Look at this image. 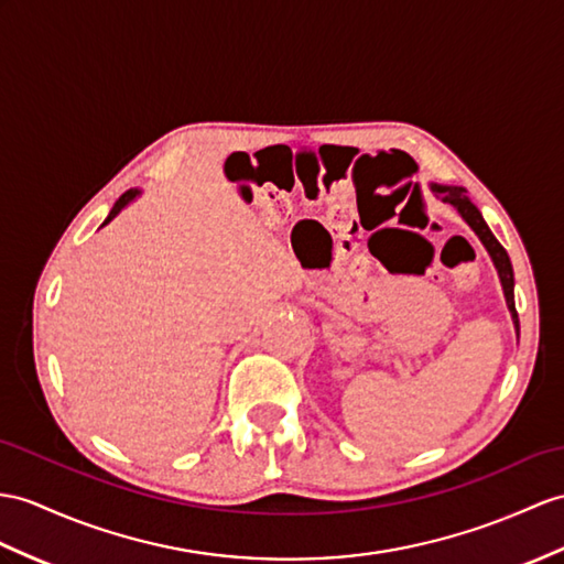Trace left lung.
I'll return each mask as SVG.
<instances>
[{"label": "left lung", "mask_w": 564, "mask_h": 564, "mask_svg": "<svg viewBox=\"0 0 564 564\" xmlns=\"http://www.w3.org/2000/svg\"><path fill=\"white\" fill-rule=\"evenodd\" d=\"M431 191L443 203H449L452 208H455L462 215L464 223L474 229V235L480 239V243L486 246L492 265H496V270H498L507 308H510L512 323H514L517 337H519V318H517V308H514V270H512V263H510V256H507V251L502 249L500 241L492 237V231L486 225L484 215H480V210L469 200V196H466V188L449 186V184H431Z\"/></svg>", "instance_id": "8db88e82"}]
</instances>
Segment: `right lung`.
Segmentation results:
<instances>
[{
  "label": "right lung",
  "mask_w": 564,
  "mask_h": 564,
  "mask_svg": "<svg viewBox=\"0 0 564 564\" xmlns=\"http://www.w3.org/2000/svg\"><path fill=\"white\" fill-rule=\"evenodd\" d=\"M139 196H141V191H139V188H129V191H127V194H123V196H121V198H119V200L115 203V208H112V210H109V215L105 217V223H102V227H105V225H109V223H112V219H115V217H117V215H119V213H121L123 208H127V205H129L131 200H135V198H139Z\"/></svg>",
  "instance_id": "add662e5"
}]
</instances>
